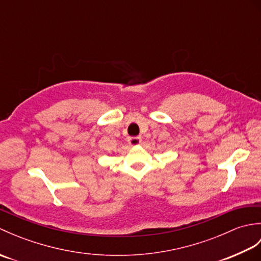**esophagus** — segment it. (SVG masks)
Returning <instances> with one entry per match:
<instances>
[{
	"label": "esophagus",
	"instance_id": "esophagus-1",
	"mask_svg": "<svg viewBox=\"0 0 261 261\" xmlns=\"http://www.w3.org/2000/svg\"><path fill=\"white\" fill-rule=\"evenodd\" d=\"M141 138L140 137H131L129 138V140H127V142H129L130 146H138L140 145L141 143Z\"/></svg>",
	"mask_w": 261,
	"mask_h": 261
}]
</instances>
